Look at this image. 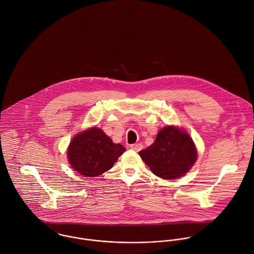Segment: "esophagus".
<instances>
[{
	"instance_id": "1",
	"label": "esophagus",
	"mask_w": 254,
	"mask_h": 254,
	"mask_svg": "<svg viewBox=\"0 0 254 254\" xmlns=\"http://www.w3.org/2000/svg\"><path fill=\"white\" fill-rule=\"evenodd\" d=\"M142 144H140V143H135V144H131L130 145V149H132V150H134V151H136V152H138V151H140L141 149H142Z\"/></svg>"
}]
</instances>
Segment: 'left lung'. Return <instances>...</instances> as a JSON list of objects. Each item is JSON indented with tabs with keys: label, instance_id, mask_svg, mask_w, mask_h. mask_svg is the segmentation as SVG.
<instances>
[{
	"label": "left lung",
	"instance_id": "8db88e82",
	"mask_svg": "<svg viewBox=\"0 0 254 254\" xmlns=\"http://www.w3.org/2000/svg\"><path fill=\"white\" fill-rule=\"evenodd\" d=\"M138 154L153 174L164 180L185 176L197 159L190 134L174 126L160 129L154 143Z\"/></svg>",
	"mask_w": 254,
	"mask_h": 254
}]
</instances>
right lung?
I'll list each match as a JSON object with an SVG mask.
<instances>
[{"mask_svg": "<svg viewBox=\"0 0 254 254\" xmlns=\"http://www.w3.org/2000/svg\"><path fill=\"white\" fill-rule=\"evenodd\" d=\"M126 148L97 127L76 134L67 148L71 167L84 177H97L110 170Z\"/></svg>", "mask_w": 254, "mask_h": 254, "instance_id": "add662e5", "label": "right lung"}]
</instances>
